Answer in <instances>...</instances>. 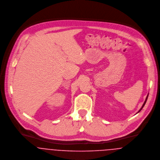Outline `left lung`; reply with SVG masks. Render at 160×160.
<instances>
[{
	"label": "left lung",
	"instance_id": "8db88e82",
	"mask_svg": "<svg viewBox=\"0 0 160 160\" xmlns=\"http://www.w3.org/2000/svg\"><path fill=\"white\" fill-rule=\"evenodd\" d=\"M148 95L147 96V97H146V99H145V102H144V103H143V105H142V108L139 110V111L137 112V113H138V112H140V111H141V110L143 108V107H144V105H145V103H146V102H147V98H148Z\"/></svg>",
	"mask_w": 160,
	"mask_h": 160
}]
</instances>
